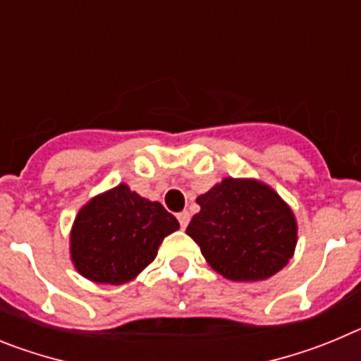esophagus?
<instances>
[{
    "label": "esophagus",
    "instance_id": "obj_1",
    "mask_svg": "<svg viewBox=\"0 0 361 361\" xmlns=\"http://www.w3.org/2000/svg\"><path fill=\"white\" fill-rule=\"evenodd\" d=\"M177 219H178V222H180V228H186L188 224H190V213L188 212H183V213H178L177 215Z\"/></svg>",
    "mask_w": 361,
    "mask_h": 361
}]
</instances>
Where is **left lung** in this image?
Masks as SVG:
<instances>
[{"label":"left lung","mask_w":361,"mask_h":361,"mask_svg":"<svg viewBox=\"0 0 361 361\" xmlns=\"http://www.w3.org/2000/svg\"><path fill=\"white\" fill-rule=\"evenodd\" d=\"M200 212L186 233L206 262L233 282L271 279L288 266L298 242L289 204L257 178L226 177L197 197Z\"/></svg>","instance_id":"8db88e82"}]
</instances>
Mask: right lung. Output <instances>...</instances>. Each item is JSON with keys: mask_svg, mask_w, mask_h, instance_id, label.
Listing matches in <instances>:
<instances>
[{"mask_svg": "<svg viewBox=\"0 0 361 361\" xmlns=\"http://www.w3.org/2000/svg\"><path fill=\"white\" fill-rule=\"evenodd\" d=\"M178 228L161 202L123 183L79 209L70 229V260L90 282L121 286L137 279L155 260L162 240Z\"/></svg>", "mask_w": 361, "mask_h": 361, "instance_id": "1", "label": "right lung"}]
</instances>
